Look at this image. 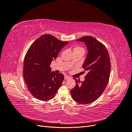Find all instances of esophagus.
<instances>
[{
  "label": "esophagus",
  "instance_id": "1",
  "mask_svg": "<svg viewBox=\"0 0 132 132\" xmlns=\"http://www.w3.org/2000/svg\"><path fill=\"white\" fill-rule=\"evenodd\" d=\"M69 78H70V77H69V76H68V75H65V77H64V79L65 80H68V79H69Z\"/></svg>",
  "mask_w": 132,
  "mask_h": 132
}]
</instances>
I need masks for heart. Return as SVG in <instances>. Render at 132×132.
Returning <instances> with one entry per match:
<instances>
[{"label":"heart","mask_w":132,"mask_h":132,"mask_svg":"<svg viewBox=\"0 0 132 132\" xmlns=\"http://www.w3.org/2000/svg\"><path fill=\"white\" fill-rule=\"evenodd\" d=\"M84 51V50L83 48L81 47H76L74 48V51Z\"/></svg>","instance_id":"obj_1"}]
</instances>
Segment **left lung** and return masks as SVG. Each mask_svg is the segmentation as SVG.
Masks as SVG:
<instances>
[{
  "instance_id": "1",
  "label": "left lung",
  "mask_w": 132,
  "mask_h": 132,
  "mask_svg": "<svg viewBox=\"0 0 132 132\" xmlns=\"http://www.w3.org/2000/svg\"><path fill=\"white\" fill-rule=\"evenodd\" d=\"M77 41L84 42L88 53L82 68L87 73L85 80H76V85L71 90L74 100L80 104L93 102L105 91L110 75V55L105 46L90 36L79 38Z\"/></svg>"
}]
</instances>
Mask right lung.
Here are the masks:
<instances>
[{
    "label": "right lung",
    "mask_w": 132,
    "mask_h": 132,
    "mask_svg": "<svg viewBox=\"0 0 132 132\" xmlns=\"http://www.w3.org/2000/svg\"><path fill=\"white\" fill-rule=\"evenodd\" d=\"M68 42L45 34L35 40L28 50L23 63V78L30 93L41 101L54 98L62 85L63 74L51 72L50 65Z\"/></svg>",
    "instance_id": "add662e5"
}]
</instances>
